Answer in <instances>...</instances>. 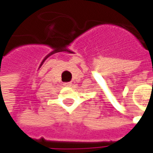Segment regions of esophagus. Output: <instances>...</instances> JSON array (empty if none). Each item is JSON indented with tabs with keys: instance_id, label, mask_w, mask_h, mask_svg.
<instances>
[{
	"instance_id": "esophagus-1",
	"label": "esophagus",
	"mask_w": 153,
	"mask_h": 153,
	"mask_svg": "<svg viewBox=\"0 0 153 153\" xmlns=\"http://www.w3.org/2000/svg\"><path fill=\"white\" fill-rule=\"evenodd\" d=\"M64 85H65V86H69V87H70V86L72 85V83H71V82H66V83H64Z\"/></svg>"
}]
</instances>
